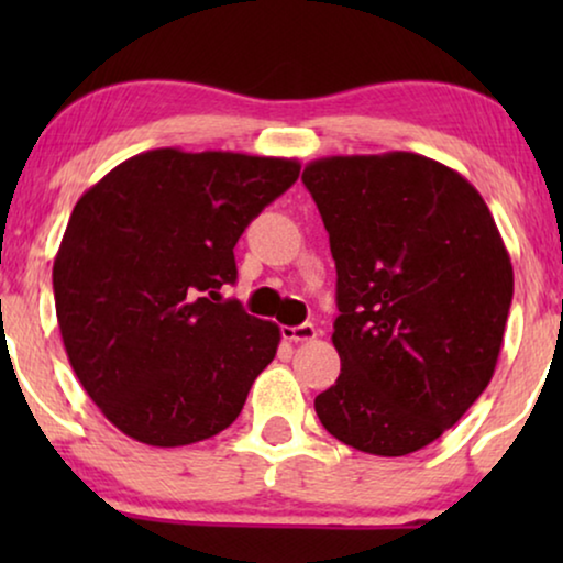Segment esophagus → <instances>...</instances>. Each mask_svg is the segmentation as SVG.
Here are the masks:
<instances>
[{
  "instance_id": "esophagus-1",
  "label": "esophagus",
  "mask_w": 563,
  "mask_h": 563,
  "mask_svg": "<svg viewBox=\"0 0 563 563\" xmlns=\"http://www.w3.org/2000/svg\"><path fill=\"white\" fill-rule=\"evenodd\" d=\"M282 335H284V341L305 343V341H312V338H318V328H314L312 322H305V325H295V328L284 325Z\"/></svg>"
}]
</instances>
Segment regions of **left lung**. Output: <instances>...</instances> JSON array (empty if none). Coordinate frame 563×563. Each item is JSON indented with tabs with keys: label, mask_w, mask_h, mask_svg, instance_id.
Returning <instances> with one entry per match:
<instances>
[{
	"label": "left lung",
	"mask_w": 563,
	"mask_h": 563,
	"mask_svg": "<svg viewBox=\"0 0 563 563\" xmlns=\"http://www.w3.org/2000/svg\"><path fill=\"white\" fill-rule=\"evenodd\" d=\"M338 272L341 376L314 397L351 449L407 456L456 426L495 374L512 264L464 176L407 151L310 161Z\"/></svg>",
	"instance_id": "left-lung-1"
}]
</instances>
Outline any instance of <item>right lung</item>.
<instances>
[{
    "instance_id": "1",
    "label": "right lung",
    "mask_w": 563,
    "mask_h": 563,
    "mask_svg": "<svg viewBox=\"0 0 563 563\" xmlns=\"http://www.w3.org/2000/svg\"><path fill=\"white\" fill-rule=\"evenodd\" d=\"M299 176L297 158L156 148L76 202L53 261L66 356L107 420L176 449L233 426L282 333L220 289L249 222Z\"/></svg>"
}]
</instances>
